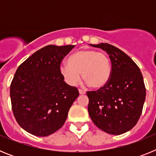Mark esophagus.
<instances>
[{
	"mask_svg": "<svg viewBox=\"0 0 156 156\" xmlns=\"http://www.w3.org/2000/svg\"><path fill=\"white\" fill-rule=\"evenodd\" d=\"M79 93H80V94H86V92H85V90H82V89H79Z\"/></svg>",
	"mask_w": 156,
	"mask_h": 156,
	"instance_id": "1",
	"label": "esophagus"
}]
</instances>
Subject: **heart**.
<instances>
[{"mask_svg":"<svg viewBox=\"0 0 156 156\" xmlns=\"http://www.w3.org/2000/svg\"><path fill=\"white\" fill-rule=\"evenodd\" d=\"M67 63L60 66L59 72L70 86H76L79 83L80 73L83 80L94 89L105 87L111 79L112 62L105 53L83 49L72 54Z\"/></svg>","mask_w":156,"mask_h":156,"instance_id":"heart-1","label":"heart"}]
</instances>
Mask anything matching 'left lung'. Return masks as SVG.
Segmentation results:
<instances>
[{"label": "left lung", "mask_w": 156, "mask_h": 156, "mask_svg": "<svg viewBox=\"0 0 156 156\" xmlns=\"http://www.w3.org/2000/svg\"><path fill=\"white\" fill-rule=\"evenodd\" d=\"M106 51L112 73L108 84L95 91H87L88 112L103 131L119 135L129 131L141 115L146 90L140 69L129 56L106 43L90 44Z\"/></svg>", "instance_id": "left-lung-1"}]
</instances>
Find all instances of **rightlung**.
Wrapping results in <instances>:
<instances>
[{"label":"right lung","mask_w":156,"mask_h":156,"mask_svg":"<svg viewBox=\"0 0 156 156\" xmlns=\"http://www.w3.org/2000/svg\"><path fill=\"white\" fill-rule=\"evenodd\" d=\"M75 45H48L19 66L10 87L12 111L23 129L38 137L58 130L79 96L60 74L63 58Z\"/></svg>","instance_id":"add662e5"}]
</instances>
